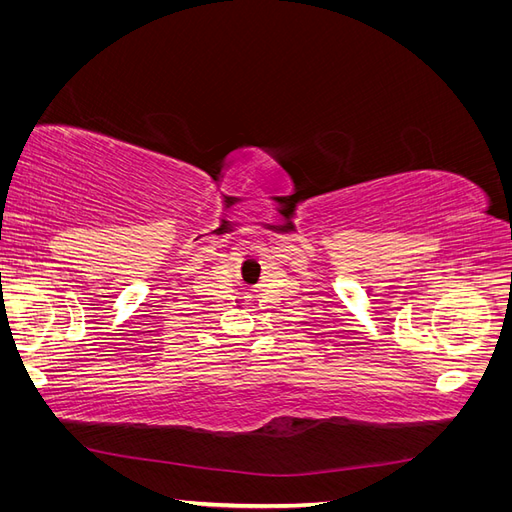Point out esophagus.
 Segmentation results:
<instances>
[{"instance_id": "obj_1", "label": "esophagus", "mask_w": 512, "mask_h": 512, "mask_svg": "<svg viewBox=\"0 0 512 512\" xmlns=\"http://www.w3.org/2000/svg\"><path fill=\"white\" fill-rule=\"evenodd\" d=\"M241 305H243V307H247V305H252V297H241Z\"/></svg>"}]
</instances>
